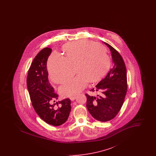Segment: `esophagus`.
I'll return each mask as SVG.
<instances>
[{
  "label": "esophagus",
  "instance_id": "esophagus-1",
  "mask_svg": "<svg viewBox=\"0 0 156 156\" xmlns=\"http://www.w3.org/2000/svg\"><path fill=\"white\" fill-rule=\"evenodd\" d=\"M76 96H71L69 97V99H71V101H74L75 99H76Z\"/></svg>",
  "mask_w": 156,
  "mask_h": 156
}]
</instances>
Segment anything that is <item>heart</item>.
<instances>
[{"label":"heart","mask_w":156,"mask_h":156,"mask_svg":"<svg viewBox=\"0 0 156 156\" xmlns=\"http://www.w3.org/2000/svg\"><path fill=\"white\" fill-rule=\"evenodd\" d=\"M66 57L54 52L47 62V68L52 81L61 83L70 76L71 66L75 64L76 76L66 82L59 88L64 97H69L81 91L88 81L99 80L108 71L111 60L102 45L89 40L68 43L63 47Z\"/></svg>","instance_id":"obj_1"}]
</instances>
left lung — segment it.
I'll use <instances>...</instances> for the list:
<instances>
[{
    "mask_svg": "<svg viewBox=\"0 0 156 156\" xmlns=\"http://www.w3.org/2000/svg\"><path fill=\"white\" fill-rule=\"evenodd\" d=\"M110 49L113 68L95 88L92 94H85L87 108L92 116L98 121L113 119L120 111L127 92V73L125 62L120 54L111 45L104 42ZM97 94L96 96L93 93Z\"/></svg>",
    "mask_w": 156,
    "mask_h": 156,
    "instance_id": "left-lung-1",
    "label": "left lung"
}]
</instances>
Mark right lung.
I'll return each instance as SVG.
<instances>
[{"label":"right lung","mask_w":156,"mask_h":156,"mask_svg":"<svg viewBox=\"0 0 156 156\" xmlns=\"http://www.w3.org/2000/svg\"><path fill=\"white\" fill-rule=\"evenodd\" d=\"M52 50L45 47L33 59L27 76V87L33 107L40 118L52 126H60L68 118L71 101L65 99L54 103L58 95L54 93L48 79L47 62Z\"/></svg>","instance_id":"right-lung-1"}]
</instances>
